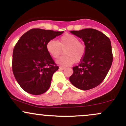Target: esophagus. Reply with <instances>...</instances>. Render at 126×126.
<instances>
[{
    "label": "esophagus",
    "mask_w": 126,
    "mask_h": 126,
    "mask_svg": "<svg viewBox=\"0 0 126 126\" xmlns=\"http://www.w3.org/2000/svg\"><path fill=\"white\" fill-rule=\"evenodd\" d=\"M59 70H64L65 68V67H62V66H61V67H59Z\"/></svg>",
    "instance_id": "1"
}]
</instances>
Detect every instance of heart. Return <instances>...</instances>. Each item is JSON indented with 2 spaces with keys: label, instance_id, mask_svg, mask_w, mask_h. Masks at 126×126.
Returning <instances> with one entry per match:
<instances>
[{
  "label": "heart",
  "instance_id": "1",
  "mask_svg": "<svg viewBox=\"0 0 126 126\" xmlns=\"http://www.w3.org/2000/svg\"><path fill=\"white\" fill-rule=\"evenodd\" d=\"M47 49L53 58H59L63 53L65 55L56 60V63L61 65L67 66L79 62L84 57L86 47L79 42V38L73 35L65 33L62 36L59 42L55 40H51L47 43Z\"/></svg>",
  "mask_w": 126,
  "mask_h": 126
}]
</instances>
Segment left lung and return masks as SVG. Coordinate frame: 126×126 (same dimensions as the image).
<instances>
[{
	"mask_svg": "<svg viewBox=\"0 0 126 126\" xmlns=\"http://www.w3.org/2000/svg\"><path fill=\"white\" fill-rule=\"evenodd\" d=\"M70 32L83 40L86 52L79 64L73 67L70 81L81 90L93 89L104 81L111 66L113 54L110 40L102 32L94 29Z\"/></svg>",
	"mask_w": 126,
	"mask_h": 126,
	"instance_id": "1",
	"label": "left lung"
}]
</instances>
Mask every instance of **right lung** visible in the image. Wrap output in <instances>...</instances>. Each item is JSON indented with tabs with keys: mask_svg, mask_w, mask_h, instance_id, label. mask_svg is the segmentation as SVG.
<instances>
[{
	"mask_svg": "<svg viewBox=\"0 0 126 126\" xmlns=\"http://www.w3.org/2000/svg\"><path fill=\"white\" fill-rule=\"evenodd\" d=\"M63 32L32 29L22 35L13 52L12 69L23 90L33 95L45 93L59 68L47 49V44Z\"/></svg>",
	"mask_w": 126,
	"mask_h": 126,
	"instance_id": "right-lung-1",
	"label": "right lung"
}]
</instances>
